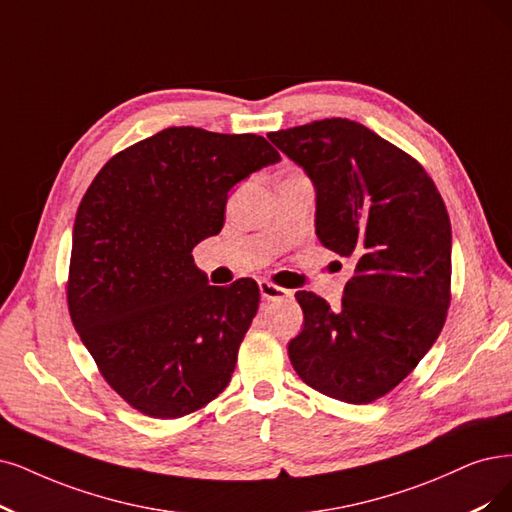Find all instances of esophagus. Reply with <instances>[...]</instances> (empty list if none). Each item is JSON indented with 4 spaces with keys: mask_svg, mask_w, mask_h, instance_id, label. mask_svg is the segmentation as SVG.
I'll list each match as a JSON object with an SVG mask.
<instances>
[{
    "mask_svg": "<svg viewBox=\"0 0 512 512\" xmlns=\"http://www.w3.org/2000/svg\"><path fill=\"white\" fill-rule=\"evenodd\" d=\"M259 293H261L263 299H270V301L285 299V297L291 295V291L274 285V282H270V280H259Z\"/></svg>",
    "mask_w": 512,
    "mask_h": 512,
    "instance_id": "1",
    "label": "esophagus"
}]
</instances>
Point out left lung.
Segmentation results:
<instances>
[{
	"instance_id": "obj_1",
	"label": "left lung",
	"mask_w": 512,
	"mask_h": 512,
	"mask_svg": "<svg viewBox=\"0 0 512 512\" xmlns=\"http://www.w3.org/2000/svg\"><path fill=\"white\" fill-rule=\"evenodd\" d=\"M316 187V236L354 276L331 308L295 293L304 329L289 358L310 388L367 405L418 367L451 304V223L437 185L401 147L348 118L270 132Z\"/></svg>"
}]
</instances>
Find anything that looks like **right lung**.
Masks as SVG:
<instances>
[{"label":"right lung","instance_id":"right-lung-1","mask_svg":"<svg viewBox=\"0 0 512 512\" xmlns=\"http://www.w3.org/2000/svg\"><path fill=\"white\" fill-rule=\"evenodd\" d=\"M280 160L259 135L173 126L118 151L73 223L67 306L105 382L149 418L219 396L259 308L240 278L211 287L194 246L221 232L230 189Z\"/></svg>","mask_w":512,"mask_h":512}]
</instances>
